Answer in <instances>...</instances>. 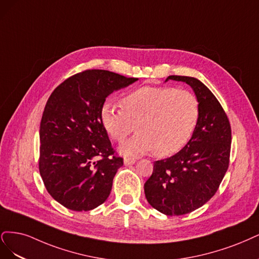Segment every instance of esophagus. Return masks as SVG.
<instances>
[{"label": "esophagus", "mask_w": 259, "mask_h": 259, "mask_svg": "<svg viewBox=\"0 0 259 259\" xmlns=\"http://www.w3.org/2000/svg\"><path fill=\"white\" fill-rule=\"evenodd\" d=\"M123 162H124V164L126 165H130V164H133L136 162V158H124L123 159Z\"/></svg>", "instance_id": "34e87169"}]
</instances>
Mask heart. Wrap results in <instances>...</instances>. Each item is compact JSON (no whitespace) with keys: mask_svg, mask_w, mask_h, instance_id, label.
<instances>
[{"mask_svg":"<svg viewBox=\"0 0 259 259\" xmlns=\"http://www.w3.org/2000/svg\"><path fill=\"white\" fill-rule=\"evenodd\" d=\"M119 108L103 105L101 121L111 138L122 142L136 130L137 135L122 144L126 156L155 151L158 156L180 152L193 137L200 116L197 97L186 89L142 87L123 97Z\"/></svg>","mask_w":259,"mask_h":259,"instance_id":"heart-1","label":"heart"}]
</instances>
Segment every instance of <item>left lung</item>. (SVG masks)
Here are the masks:
<instances>
[{
    "instance_id": "1",
    "label": "left lung",
    "mask_w": 259,
    "mask_h": 259,
    "mask_svg": "<svg viewBox=\"0 0 259 259\" xmlns=\"http://www.w3.org/2000/svg\"><path fill=\"white\" fill-rule=\"evenodd\" d=\"M168 79L185 81L200 104L198 124L188 143L178 154L155 161L144 184L148 203L175 216L197 210L218 191L229 166L231 127L219 100L201 81L178 75Z\"/></svg>"
}]
</instances>
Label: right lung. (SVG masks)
Returning <instances> with one entry per match:
<instances>
[{
  "label": "right lung",
  "mask_w": 259,
  "mask_h": 259,
  "mask_svg": "<svg viewBox=\"0 0 259 259\" xmlns=\"http://www.w3.org/2000/svg\"><path fill=\"white\" fill-rule=\"evenodd\" d=\"M138 78L105 70L72 75L48 98L39 126L38 169L56 201L90 211L110 196L123 164L101 121L105 99Z\"/></svg>",
  "instance_id": "right-lung-1"
}]
</instances>
